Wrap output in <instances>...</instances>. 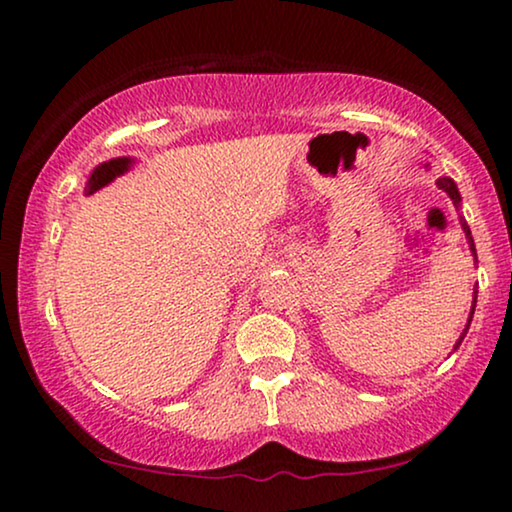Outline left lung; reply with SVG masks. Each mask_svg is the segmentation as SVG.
Segmentation results:
<instances>
[{
  "label": "left lung",
  "instance_id": "1",
  "mask_svg": "<svg viewBox=\"0 0 512 512\" xmlns=\"http://www.w3.org/2000/svg\"><path fill=\"white\" fill-rule=\"evenodd\" d=\"M438 188H443V191L447 193V195H450V198H452V202H454V205H459V202H461V195H459V191H457V184H454V181L450 179V177H440L438 179ZM461 226H464V233H466V237H468V244H471V251H473V254H475V244H473V237H471V228H468L466 226V221H461ZM475 293H478V291H475ZM475 298H478V296H475ZM473 310H475V300H473ZM473 310H471V317H468V324H466V331H468V326H471V319H473ZM466 335V333H464ZM464 335H461V338H459V342H457V347L461 345V340H464Z\"/></svg>",
  "mask_w": 512,
  "mask_h": 512
}]
</instances>
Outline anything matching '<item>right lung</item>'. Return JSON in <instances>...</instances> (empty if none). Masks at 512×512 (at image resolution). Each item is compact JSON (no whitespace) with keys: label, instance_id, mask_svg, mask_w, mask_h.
Segmentation results:
<instances>
[{"label":"right lung","instance_id":"1","mask_svg":"<svg viewBox=\"0 0 512 512\" xmlns=\"http://www.w3.org/2000/svg\"><path fill=\"white\" fill-rule=\"evenodd\" d=\"M128 165H130V158H116V160H109V163H102L93 174H90L86 193L90 195V193L100 191V188L107 186L111 179L128 170Z\"/></svg>","mask_w":512,"mask_h":512}]
</instances>
